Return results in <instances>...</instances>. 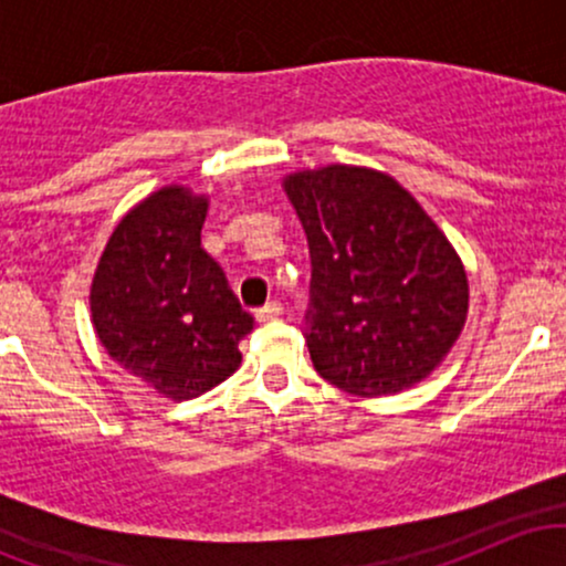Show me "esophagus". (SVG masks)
<instances>
[{"label":"esophagus","instance_id":"esophagus-1","mask_svg":"<svg viewBox=\"0 0 566 566\" xmlns=\"http://www.w3.org/2000/svg\"><path fill=\"white\" fill-rule=\"evenodd\" d=\"M282 311H284L282 303H279V301H269V303L263 305V308L255 311V319H258V322L279 319V316H282Z\"/></svg>","mask_w":566,"mask_h":566}]
</instances>
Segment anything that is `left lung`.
I'll list each match as a JSON object with an SVG mask.
<instances>
[{
  "label": "left lung",
  "mask_w": 566,
  "mask_h": 566,
  "mask_svg": "<svg viewBox=\"0 0 566 566\" xmlns=\"http://www.w3.org/2000/svg\"><path fill=\"white\" fill-rule=\"evenodd\" d=\"M311 252L305 346L324 380L399 394L441 365L469 279L439 226L386 172L329 165L284 178Z\"/></svg>",
  "instance_id": "obj_1"
}]
</instances>
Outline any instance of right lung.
<instances>
[{"label":"right lung","mask_w":566,"mask_h":566,"mask_svg":"<svg viewBox=\"0 0 566 566\" xmlns=\"http://www.w3.org/2000/svg\"><path fill=\"white\" fill-rule=\"evenodd\" d=\"M207 197L165 186L119 220L97 263L90 311L114 361L186 401L237 373L252 329L223 269L201 250Z\"/></svg>","instance_id":"1"}]
</instances>
